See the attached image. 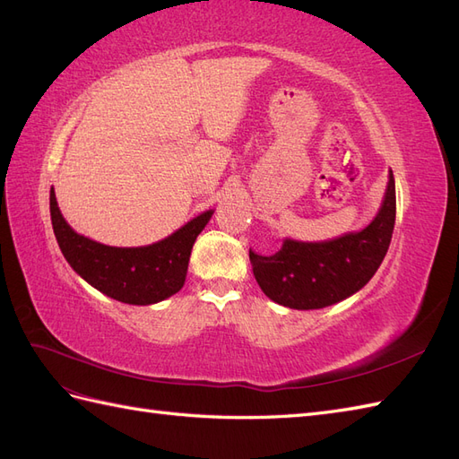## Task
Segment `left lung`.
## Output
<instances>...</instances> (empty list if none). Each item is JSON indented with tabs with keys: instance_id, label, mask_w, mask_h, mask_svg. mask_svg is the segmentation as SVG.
<instances>
[{
	"instance_id": "left-lung-1",
	"label": "left lung",
	"mask_w": 459,
	"mask_h": 459,
	"mask_svg": "<svg viewBox=\"0 0 459 459\" xmlns=\"http://www.w3.org/2000/svg\"><path fill=\"white\" fill-rule=\"evenodd\" d=\"M396 218L394 176L379 214L371 224L324 243L285 239L272 256L248 251L253 272L264 295L297 310L325 308L362 289L377 272L391 245Z\"/></svg>"
}]
</instances>
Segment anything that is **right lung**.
Returning a JSON list of instances; mask_svg holds the SVG:
<instances>
[{
	"label": "right lung",
	"mask_w": 459,
	"mask_h": 459,
	"mask_svg": "<svg viewBox=\"0 0 459 459\" xmlns=\"http://www.w3.org/2000/svg\"><path fill=\"white\" fill-rule=\"evenodd\" d=\"M49 211L55 238L73 270L103 295L143 307L169 299L184 287L193 243L212 216V211H206L159 243L120 248L78 235L65 221L53 189Z\"/></svg>",
	"instance_id": "obj_1"
}]
</instances>
